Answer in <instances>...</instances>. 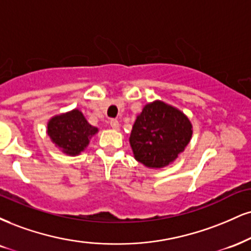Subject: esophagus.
Masks as SVG:
<instances>
[{
  "instance_id": "1",
  "label": "esophagus",
  "mask_w": 251,
  "mask_h": 251,
  "mask_svg": "<svg viewBox=\"0 0 251 251\" xmlns=\"http://www.w3.org/2000/svg\"><path fill=\"white\" fill-rule=\"evenodd\" d=\"M110 125H111V127H112L113 129H119V122H118V120H116V119L111 120Z\"/></svg>"
}]
</instances>
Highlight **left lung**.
Returning a JSON list of instances; mask_svg holds the SVG:
<instances>
[{
  "label": "left lung",
  "mask_w": 251,
  "mask_h": 251,
  "mask_svg": "<svg viewBox=\"0 0 251 251\" xmlns=\"http://www.w3.org/2000/svg\"><path fill=\"white\" fill-rule=\"evenodd\" d=\"M185 114L165 102L147 104L139 114L129 143L135 159L150 168H161L177 158L192 138Z\"/></svg>",
  "instance_id": "1"
}]
</instances>
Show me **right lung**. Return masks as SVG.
Listing matches in <instances>:
<instances>
[{
    "mask_svg": "<svg viewBox=\"0 0 251 251\" xmlns=\"http://www.w3.org/2000/svg\"><path fill=\"white\" fill-rule=\"evenodd\" d=\"M98 132V128L90 125L85 117L78 110L57 116L48 124V134L57 146L66 154L76 155L89 144V139Z\"/></svg>",
    "mask_w": 251,
    "mask_h": 251,
    "instance_id": "right-lung-1",
    "label": "right lung"
}]
</instances>
